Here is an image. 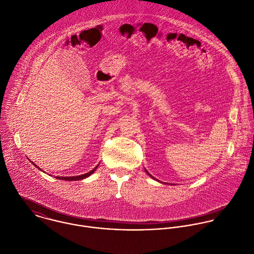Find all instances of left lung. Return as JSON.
I'll return each mask as SVG.
<instances>
[{
    "mask_svg": "<svg viewBox=\"0 0 254 254\" xmlns=\"http://www.w3.org/2000/svg\"><path fill=\"white\" fill-rule=\"evenodd\" d=\"M145 172H146V173H147V175H148V176H149V177H151V178H152V179H154V180H156V181H158V182H160V183H162V182H161V181H159V180H157V179H155V178H154V177H153V176H152V175H151V174H149V173H148V171H147V170H146V169H145ZM164 184H166V183H164ZM169 185H170V184H169Z\"/></svg>",
    "mask_w": 254,
    "mask_h": 254,
    "instance_id": "obj_1",
    "label": "left lung"
}]
</instances>
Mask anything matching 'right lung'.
Listing matches in <instances>:
<instances>
[{
  "label": "right lung",
  "mask_w": 254,
  "mask_h": 254,
  "mask_svg": "<svg viewBox=\"0 0 254 254\" xmlns=\"http://www.w3.org/2000/svg\"><path fill=\"white\" fill-rule=\"evenodd\" d=\"M31 162V161H30ZM36 168H38V166L37 165H35L33 162H31ZM98 166H99V164L95 167V168H93L91 171H89V172H87V173H85V174H82V175H78V176H69V177H61V176H55V178L56 179H59V180H65V181H78V180H82V179H85V178H87V177H89V176H91L94 172H95V170L98 168ZM39 170H41L40 168H38ZM42 171V170H41Z\"/></svg>",
  "instance_id": "obj_1"
}]
</instances>
